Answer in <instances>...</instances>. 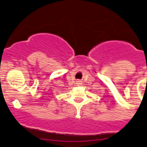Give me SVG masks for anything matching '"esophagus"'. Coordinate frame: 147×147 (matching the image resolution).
Returning <instances> with one entry per match:
<instances>
[{
	"label": "esophagus",
	"mask_w": 147,
	"mask_h": 147,
	"mask_svg": "<svg viewBox=\"0 0 147 147\" xmlns=\"http://www.w3.org/2000/svg\"><path fill=\"white\" fill-rule=\"evenodd\" d=\"M76 83H76V84H77V86H80L81 84H82V83H81L80 80H77Z\"/></svg>",
	"instance_id": "esophagus-1"
}]
</instances>
